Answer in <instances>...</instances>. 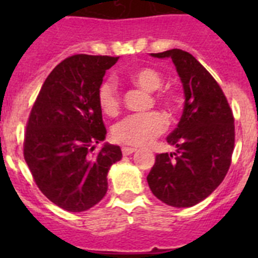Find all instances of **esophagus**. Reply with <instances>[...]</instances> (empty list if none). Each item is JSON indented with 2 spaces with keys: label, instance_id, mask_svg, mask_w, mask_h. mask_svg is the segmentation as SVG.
<instances>
[{
  "label": "esophagus",
  "instance_id": "esophagus-1",
  "mask_svg": "<svg viewBox=\"0 0 258 258\" xmlns=\"http://www.w3.org/2000/svg\"><path fill=\"white\" fill-rule=\"evenodd\" d=\"M121 151H122V155L126 156V155H131L133 154V152H136L137 149H134V147H122Z\"/></svg>",
  "mask_w": 258,
  "mask_h": 258
}]
</instances>
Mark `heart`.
Here are the masks:
<instances>
[{"label": "heart", "instance_id": "obj_1", "mask_svg": "<svg viewBox=\"0 0 258 258\" xmlns=\"http://www.w3.org/2000/svg\"><path fill=\"white\" fill-rule=\"evenodd\" d=\"M129 80L143 90L154 93L163 86V77L156 70L143 67L129 75ZM98 106L108 116L117 115L121 106L118 89L112 79L104 80L97 89ZM156 102L168 111L177 108V98L172 93H159ZM166 129V118L160 112L136 113L124 117L113 126L112 136L115 141L124 145L143 146L151 142Z\"/></svg>", "mask_w": 258, "mask_h": 258}]
</instances>
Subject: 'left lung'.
Returning a JSON list of instances; mask_svg holds the SVG:
<instances>
[{"instance_id": "obj_1", "label": "left lung", "mask_w": 258, "mask_h": 258, "mask_svg": "<svg viewBox=\"0 0 258 258\" xmlns=\"http://www.w3.org/2000/svg\"><path fill=\"white\" fill-rule=\"evenodd\" d=\"M152 56L172 58L183 84L184 107L178 126L166 138L177 151L156 155L147 182L168 206L192 207L209 197L229 172L234 115L217 81L190 52L172 49Z\"/></svg>"}]
</instances>
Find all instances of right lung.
Masks as SVG:
<instances>
[{"label":"right lung","mask_w":258,"mask_h":258,"mask_svg":"<svg viewBox=\"0 0 258 258\" xmlns=\"http://www.w3.org/2000/svg\"><path fill=\"white\" fill-rule=\"evenodd\" d=\"M118 56L76 54L50 72L32 106L23 154L37 187L68 212H84L107 192L109 166L121 159L106 138L97 89Z\"/></svg>","instance_id":"obj_1"}]
</instances>
